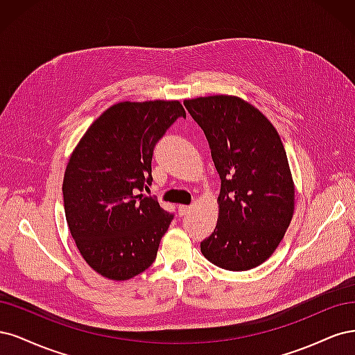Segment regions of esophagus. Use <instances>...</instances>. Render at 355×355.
<instances>
[{"instance_id":"obj_1","label":"esophagus","mask_w":355,"mask_h":355,"mask_svg":"<svg viewBox=\"0 0 355 355\" xmlns=\"http://www.w3.org/2000/svg\"><path fill=\"white\" fill-rule=\"evenodd\" d=\"M189 211H190V207H187V205H180V207H178V215L180 216L187 215Z\"/></svg>"}]
</instances>
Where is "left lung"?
<instances>
[{
    "label": "left lung",
    "instance_id": "1",
    "mask_svg": "<svg viewBox=\"0 0 355 355\" xmlns=\"http://www.w3.org/2000/svg\"><path fill=\"white\" fill-rule=\"evenodd\" d=\"M221 180L220 216L200 250L216 267L245 271L276 250L293 215V181L271 122L232 96L186 100Z\"/></svg>",
    "mask_w": 355,
    "mask_h": 355
}]
</instances>
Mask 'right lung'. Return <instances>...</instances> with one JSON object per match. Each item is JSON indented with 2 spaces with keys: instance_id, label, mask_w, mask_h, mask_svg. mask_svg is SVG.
Masks as SVG:
<instances>
[{
  "instance_id": "1",
  "label": "right lung",
  "mask_w": 355,
  "mask_h": 355,
  "mask_svg": "<svg viewBox=\"0 0 355 355\" xmlns=\"http://www.w3.org/2000/svg\"><path fill=\"white\" fill-rule=\"evenodd\" d=\"M178 118L180 101H123L93 122L73 150L63 180L71 234L87 264L128 280L153 264L174 214L144 196L156 143Z\"/></svg>"
}]
</instances>
